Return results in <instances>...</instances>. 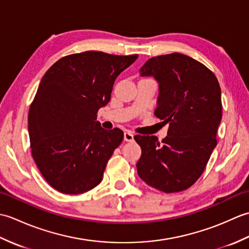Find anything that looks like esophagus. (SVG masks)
Masks as SVG:
<instances>
[{
	"label": "esophagus",
	"mask_w": 249,
	"mask_h": 249,
	"mask_svg": "<svg viewBox=\"0 0 249 249\" xmlns=\"http://www.w3.org/2000/svg\"><path fill=\"white\" fill-rule=\"evenodd\" d=\"M124 140L127 141V142H130L134 140V134L131 133V131H125L124 133Z\"/></svg>",
	"instance_id": "obj_1"
}]
</instances>
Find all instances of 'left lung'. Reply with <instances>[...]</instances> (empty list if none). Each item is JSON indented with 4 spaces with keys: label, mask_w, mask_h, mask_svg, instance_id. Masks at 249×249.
I'll return each instance as SVG.
<instances>
[{
    "label": "left lung",
    "mask_w": 249,
    "mask_h": 249,
    "mask_svg": "<svg viewBox=\"0 0 249 249\" xmlns=\"http://www.w3.org/2000/svg\"><path fill=\"white\" fill-rule=\"evenodd\" d=\"M139 71L157 81L154 114L169 128L161 142L156 136L134 137L142 151L137 171L151 187L182 192L200 178L217 144L223 113L218 80L208 67L178 52L152 57Z\"/></svg>",
    "instance_id": "left-lung-1"
}]
</instances>
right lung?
I'll use <instances>...</instances> for the list:
<instances>
[{
    "label": "right lung",
    "instance_id": "obj_1",
    "mask_svg": "<svg viewBox=\"0 0 249 249\" xmlns=\"http://www.w3.org/2000/svg\"><path fill=\"white\" fill-rule=\"evenodd\" d=\"M138 55L87 51L62 57L44 75L29 111L32 156L50 186L67 195L102 182L124 138L104 129L96 114L109 103L113 83Z\"/></svg>",
    "mask_w": 249,
    "mask_h": 249
}]
</instances>
